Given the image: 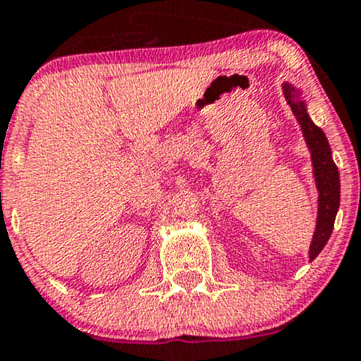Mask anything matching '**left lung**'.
Returning <instances> with one entry per match:
<instances>
[{
	"instance_id": "1",
	"label": "left lung",
	"mask_w": 361,
	"mask_h": 361,
	"mask_svg": "<svg viewBox=\"0 0 361 361\" xmlns=\"http://www.w3.org/2000/svg\"><path fill=\"white\" fill-rule=\"evenodd\" d=\"M281 89H283V96L289 103L290 111L296 116V121L302 127L303 137L311 152L312 174H314V183L318 189V216H316V228L311 247H309V259L312 262L327 245L336 212L340 209V172L332 159L327 136L322 128L312 123L307 114V103L302 96V90L290 83H283Z\"/></svg>"
}]
</instances>
